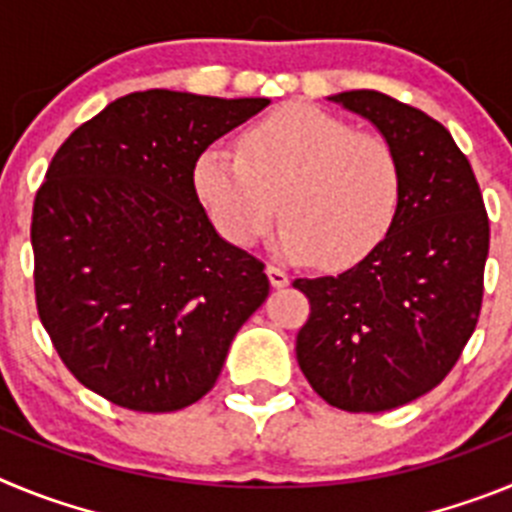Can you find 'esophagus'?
Returning a JSON list of instances; mask_svg holds the SVG:
<instances>
[{
  "mask_svg": "<svg viewBox=\"0 0 512 512\" xmlns=\"http://www.w3.org/2000/svg\"><path fill=\"white\" fill-rule=\"evenodd\" d=\"M266 274H269L271 287H287V284H289V274L284 269H279V266L269 264V266H266Z\"/></svg>",
  "mask_w": 512,
  "mask_h": 512,
  "instance_id": "obj_1",
  "label": "esophagus"
}]
</instances>
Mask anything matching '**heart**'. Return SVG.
Returning <instances> with one entry per match:
<instances>
[{
	"label": "heart",
	"instance_id": "heart-1",
	"mask_svg": "<svg viewBox=\"0 0 512 512\" xmlns=\"http://www.w3.org/2000/svg\"><path fill=\"white\" fill-rule=\"evenodd\" d=\"M192 182L225 241L253 246L279 210L284 256L318 259L330 269L372 253L402 200L400 158L390 140L312 104H284L248 125L238 151L207 146Z\"/></svg>",
	"mask_w": 512,
	"mask_h": 512
}]
</instances>
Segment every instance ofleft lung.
Wrapping results in <instances>:
<instances>
[{
	"instance_id": "obj_1",
	"label": "left lung",
	"mask_w": 512,
	"mask_h": 512,
	"mask_svg": "<svg viewBox=\"0 0 512 512\" xmlns=\"http://www.w3.org/2000/svg\"><path fill=\"white\" fill-rule=\"evenodd\" d=\"M400 158L402 200L384 241L338 277L295 279L310 300L297 364L328 405L384 413L446 379L477 328L490 220L451 133L387 94L343 92Z\"/></svg>"
}]
</instances>
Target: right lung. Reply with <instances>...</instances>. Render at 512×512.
I'll return each mask as SVG.
<instances>
[{"instance_id":"obj_1","label":"right lung","mask_w":512,"mask_h":512,"mask_svg":"<svg viewBox=\"0 0 512 512\" xmlns=\"http://www.w3.org/2000/svg\"><path fill=\"white\" fill-rule=\"evenodd\" d=\"M269 104L148 89L63 140L33 202L35 305L84 387L135 413H174L217 382L269 295L264 261L225 243L194 161Z\"/></svg>"}]
</instances>
